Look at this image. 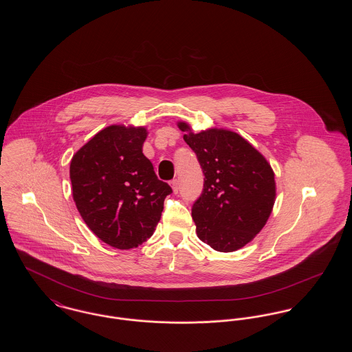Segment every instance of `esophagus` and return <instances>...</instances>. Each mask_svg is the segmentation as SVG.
<instances>
[{
	"instance_id": "obj_1",
	"label": "esophagus",
	"mask_w": 352,
	"mask_h": 352,
	"mask_svg": "<svg viewBox=\"0 0 352 352\" xmlns=\"http://www.w3.org/2000/svg\"><path fill=\"white\" fill-rule=\"evenodd\" d=\"M170 186L173 187V191L177 194V192H178V188H179V187H178V181H177V179H173V181L170 182Z\"/></svg>"
}]
</instances>
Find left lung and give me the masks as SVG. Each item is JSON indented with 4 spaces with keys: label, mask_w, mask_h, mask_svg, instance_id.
<instances>
[{
    "label": "left lung",
    "mask_w": 352,
    "mask_h": 352,
    "mask_svg": "<svg viewBox=\"0 0 352 352\" xmlns=\"http://www.w3.org/2000/svg\"><path fill=\"white\" fill-rule=\"evenodd\" d=\"M186 144L204 174L203 192L192 206L197 234L218 252H234L267 224L276 201L274 173L265 157L240 134L211 128L194 133L179 121Z\"/></svg>",
    "instance_id": "8db88e82"
}]
</instances>
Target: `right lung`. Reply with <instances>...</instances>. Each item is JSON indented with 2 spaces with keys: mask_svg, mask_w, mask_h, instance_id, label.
Returning a JSON list of instances; mask_svg holds the SVG:
<instances>
[{
  "mask_svg": "<svg viewBox=\"0 0 352 352\" xmlns=\"http://www.w3.org/2000/svg\"><path fill=\"white\" fill-rule=\"evenodd\" d=\"M145 126L109 125L76 151L69 179L76 208L101 241L131 250L149 239L171 187L144 155Z\"/></svg>",
  "mask_w": 352,
  "mask_h": 352,
  "instance_id": "1",
  "label": "right lung"
}]
</instances>
